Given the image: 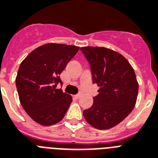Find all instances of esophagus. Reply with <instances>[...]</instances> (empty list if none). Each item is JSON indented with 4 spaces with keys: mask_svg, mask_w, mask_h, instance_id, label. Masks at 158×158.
Returning <instances> with one entry per match:
<instances>
[{
    "mask_svg": "<svg viewBox=\"0 0 158 158\" xmlns=\"http://www.w3.org/2000/svg\"><path fill=\"white\" fill-rule=\"evenodd\" d=\"M74 98H75V99H79V97H80V94H77V95H75V96H74Z\"/></svg>",
    "mask_w": 158,
    "mask_h": 158,
    "instance_id": "esophagus-1",
    "label": "esophagus"
}]
</instances>
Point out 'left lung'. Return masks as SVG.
Returning <instances> with one entry per match:
<instances>
[{"label": "left lung", "mask_w": 158, "mask_h": 158, "mask_svg": "<svg viewBox=\"0 0 158 158\" xmlns=\"http://www.w3.org/2000/svg\"><path fill=\"white\" fill-rule=\"evenodd\" d=\"M90 65L92 82L99 87L93 105L83 110L86 121L99 130L110 129L130 114L139 84L134 69L122 54L104 47L80 48Z\"/></svg>", "instance_id": "left-lung-1"}]
</instances>
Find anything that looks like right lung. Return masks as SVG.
Segmentation results:
<instances>
[{
    "mask_svg": "<svg viewBox=\"0 0 158 158\" xmlns=\"http://www.w3.org/2000/svg\"><path fill=\"white\" fill-rule=\"evenodd\" d=\"M79 47L49 43L31 52L22 61L16 77L20 103L37 123L51 126L63 118L72 97L61 89L60 74Z\"/></svg>",
    "mask_w": 158,
    "mask_h": 158,
    "instance_id": "obj_1",
    "label": "right lung"
}]
</instances>
